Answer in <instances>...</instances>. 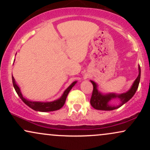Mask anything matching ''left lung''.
I'll list each match as a JSON object with an SVG mask.
<instances>
[{"label":"left lung","mask_w":150,"mask_h":150,"mask_svg":"<svg viewBox=\"0 0 150 150\" xmlns=\"http://www.w3.org/2000/svg\"><path fill=\"white\" fill-rule=\"evenodd\" d=\"M139 75L137 76L135 82L132 84L131 88H130L127 92L123 93L120 94H116L115 93H109V94H103L98 90L97 85L94 81L90 80L93 85V92L92 94V97L90 99V104L93 108L97 110H102V111H111L116 108L120 107L122 105L125 103L128 102L131 98L133 97L135 94L136 91L138 88L139 83L140 80V73L141 70L140 67L139 66ZM118 98L121 101V104L118 106H111L108 104V102L112 99Z\"/></svg>","instance_id":"obj_1"}]
</instances>
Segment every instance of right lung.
<instances>
[{
  "label": "right lung",
  "mask_w": 150,
  "mask_h": 150,
  "mask_svg": "<svg viewBox=\"0 0 150 150\" xmlns=\"http://www.w3.org/2000/svg\"><path fill=\"white\" fill-rule=\"evenodd\" d=\"M12 80H13V87H14L17 94H18V96L20 97V99H22V101H23L26 105H27L29 107H30L31 108L34 110V111H42V112H49V111H56V110L60 109V108L63 107L65 102V100H66V98L68 93L70 92V89L73 88V86L75 85L77 82V81L73 82L68 88L65 89V92H63V95L61 96V97L59 98L57 100L50 101V102H41V101H32L26 99L25 98L23 97V96H22L20 87L17 85L13 76H12Z\"/></svg>",
  "instance_id": "obj_1"
}]
</instances>
